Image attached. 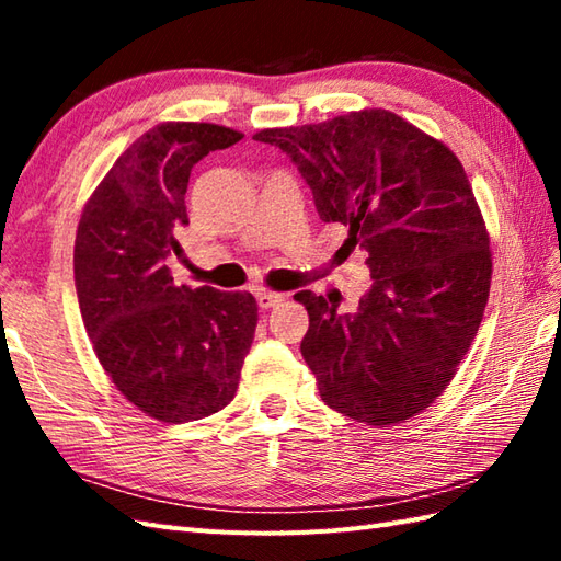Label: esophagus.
I'll list each match as a JSON object with an SVG mask.
<instances>
[{
  "instance_id": "esophagus-1",
  "label": "esophagus",
  "mask_w": 561,
  "mask_h": 561,
  "mask_svg": "<svg viewBox=\"0 0 561 561\" xmlns=\"http://www.w3.org/2000/svg\"><path fill=\"white\" fill-rule=\"evenodd\" d=\"M284 304V294H277V291H257V306L260 308H277V306H282Z\"/></svg>"
}]
</instances>
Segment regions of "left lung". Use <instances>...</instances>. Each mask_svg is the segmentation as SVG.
Wrapping results in <instances>:
<instances>
[{"mask_svg":"<svg viewBox=\"0 0 561 561\" xmlns=\"http://www.w3.org/2000/svg\"><path fill=\"white\" fill-rule=\"evenodd\" d=\"M253 139L296 163L323 221L366 250L368 289L354 313L299 291L301 354L320 398L371 426L426 410L478 335L492 284L490 233L472 185L444 141L383 108Z\"/></svg>","mask_w":561,"mask_h":561,"instance_id":"1","label":"left lung"}]
</instances>
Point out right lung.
Instances as JSON below:
<instances>
[{
	"label": "right lung",
	"mask_w": 561,
	"mask_h": 561,
	"mask_svg": "<svg viewBox=\"0 0 561 561\" xmlns=\"http://www.w3.org/2000/svg\"><path fill=\"white\" fill-rule=\"evenodd\" d=\"M243 139L211 123H161L133 141L81 211L75 241L79 311L115 388L159 422L224 410L253 344L257 304L248 291L175 284L193 165Z\"/></svg>",
	"instance_id": "right-lung-1"
}]
</instances>
